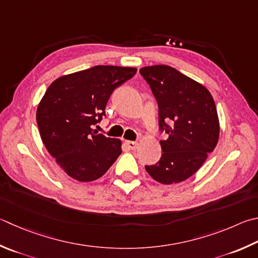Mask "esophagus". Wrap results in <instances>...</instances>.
Instances as JSON below:
<instances>
[{"label":"esophagus","instance_id":"obj_1","mask_svg":"<svg viewBox=\"0 0 258 258\" xmlns=\"http://www.w3.org/2000/svg\"><path fill=\"white\" fill-rule=\"evenodd\" d=\"M125 145L130 150H137V148L139 147V143L134 142V141H125Z\"/></svg>","mask_w":258,"mask_h":258}]
</instances>
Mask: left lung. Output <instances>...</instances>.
<instances>
[{"label":"left lung","mask_w":258,"mask_h":258,"mask_svg":"<svg viewBox=\"0 0 258 258\" xmlns=\"http://www.w3.org/2000/svg\"><path fill=\"white\" fill-rule=\"evenodd\" d=\"M159 107L161 158L145 166L154 180L165 185L184 181L198 171L219 141L220 125L213 97L202 84L168 65L140 70Z\"/></svg>","instance_id":"left-lung-1"}]
</instances>
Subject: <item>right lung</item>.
Wrapping results in <instances>:
<instances>
[{
	"mask_svg": "<svg viewBox=\"0 0 258 258\" xmlns=\"http://www.w3.org/2000/svg\"><path fill=\"white\" fill-rule=\"evenodd\" d=\"M135 68L97 65L63 76L50 84L37 108L40 138L60 168L79 181L106 174L121 153L119 139L93 131L105 116L109 97L134 77Z\"/></svg>",
	"mask_w": 258,
	"mask_h": 258,
	"instance_id": "right-lung-1",
	"label": "right lung"
}]
</instances>
